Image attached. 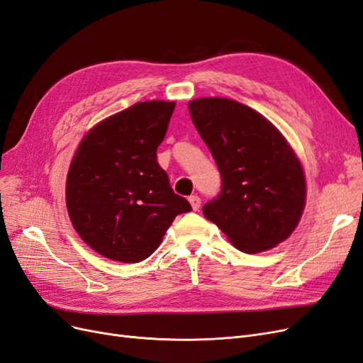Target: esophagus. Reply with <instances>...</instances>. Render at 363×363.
I'll use <instances>...</instances> for the list:
<instances>
[{
    "instance_id": "1",
    "label": "esophagus",
    "mask_w": 363,
    "mask_h": 363,
    "mask_svg": "<svg viewBox=\"0 0 363 363\" xmlns=\"http://www.w3.org/2000/svg\"><path fill=\"white\" fill-rule=\"evenodd\" d=\"M189 203H191L194 211H199L200 206H201V199H200L199 195H191L189 196Z\"/></svg>"
}]
</instances>
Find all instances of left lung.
<instances>
[{"mask_svg": "<svg viewBox=\"0 0 363 363\" xmlns=\"http://www.w3.org/2000/svg\"><path fill=\"white\" fill-rule=\"evenodd\" d=\"M189 113L223 182L204 216L250 255L288 239L304 211L306 179L286 139L265 116L228 98H199Z\"/></svg>", "mask_w": 363, "mask_h": 363, "instance_id": "obj_1", "label": "left lung"}]
</instances>
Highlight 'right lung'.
<instances>
[{
    "label": "right lung",
    "mask_w": 363,
    "mask_h": 363,
    "mask_svg": "<svg viewBox=\"0 0 363 363\" xmlns=\"http://www.w3.org/2000/svg\"><path fill=\"white\" fill-rule=\"evenodd\" d=\"M175 103H136L96 124L80 142L67 177L75 232L111 260L138 263L160 245L174 218L191 212L157 162Z\"/></svg>",
    "instance_id": "1"
}]
</instances>
